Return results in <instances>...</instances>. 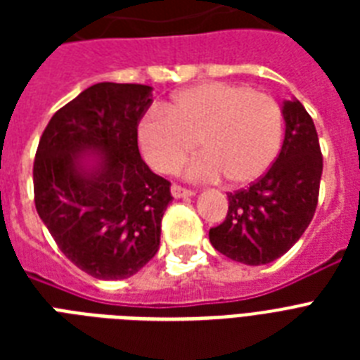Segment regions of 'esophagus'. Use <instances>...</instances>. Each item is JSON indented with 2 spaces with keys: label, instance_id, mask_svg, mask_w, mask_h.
I'll list each match as a JSON object with an SVG mask.
<instances>
[{
  "label": "esophagus",
  "instance_id": "34e87169",
  "mask_svg": "<svg viewBox=\"0 0 360 360\" xmlns=\"http://www.w3.org/2000/svg\"><path fill=\"white\" fill-rule=\"evenodd\" d=\"M172 196L174 198H191L194 196V192L188 191V188H183L179 185H172Z\"/></svg>",
  "mask_w": 360,
  "mask_h": 360
}]
</instances>
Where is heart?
I'll return each instance as SVG.
<instances>
[{"label":"heart","mask_w":360,"mask_h":360,"mask_svg":"<svg viewBox=\"0 0 360 360\" xmlns=\"http://www.w3.org/2000/svg\"><path fill=\"white\" fill-rule=\"evenodd\" d=\"M284 138L282 110L273 97L228 82H205L181 89L155 106L138 123L136 141L153 169L172 174L194 147L202 155L186 177L213 181L226 175L245 186L265 175Z\"/></svg>","instance_id":"b5f03b06"}]
</instances>
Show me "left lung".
<instances>
[{"instance_id": "left-lung-1", "label": "left lung", "mask_w": 360, "mask_h": 360, "mask_svg": "<svg viewBox=\"0 0 360 360\" xmlns=\"http://www.w3.org/2000/svg\"><path fill=\"white\" fill-rule=\"evenodd\" d=\"M285 134L267 174L228 194V214L209 230L211 245L245 265L284 256L310 224L319 196L323 157L312 117L297 98L282 104Z\"/></svg>"}]
</instances>
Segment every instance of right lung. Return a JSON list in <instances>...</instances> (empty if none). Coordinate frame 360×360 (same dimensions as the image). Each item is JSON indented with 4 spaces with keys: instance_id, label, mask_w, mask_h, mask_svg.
<instances>
[{
    "instance_id": "right-lung-1",
    "label": "right lung",
    "mask_w": 360,
    "mask_h": 360,
    "mask_svg": "<svg viewBox=\"0 0 360 360\" xmlns=\"http://www.w3.org/2000/svg\"><path fill=\"white\" fill-rule=\"evenodd\" d=\"M151 93L141 84L87 87L53 114L37 147V213L59 250L95 278H129L160 245L174 198L136 141Z\"/></svg>"
}]
</instances>
